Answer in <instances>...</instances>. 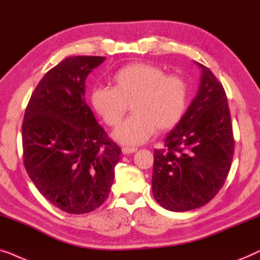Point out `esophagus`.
<instances>
[{
    "label": "esophagus",
    "instance_id": "obj_1",
    "mask_svg": "<svg viewBox=\"0 0 260 260\" xmlns=\"http://www.w3.org/2000/svg\"><path fill=\"white\" fill-rule=\"evenodd\" d=\"M135 151H137V148H134V147H122V149H121L122 154H125V155L132 154V153H134Z\"/></svg>",
    "mask_w": 260,
    "mask_h": 260
}]
</instances>
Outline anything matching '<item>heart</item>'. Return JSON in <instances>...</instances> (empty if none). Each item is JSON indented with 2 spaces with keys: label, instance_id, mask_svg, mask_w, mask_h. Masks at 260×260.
Masks as SVG:
<instances>
[{
  "label": "heart",
  "instance_id": "obj_1",
  "mask_svg": "<svg viewBox=\"0 0 260 260\" xmlns=\"http://www.w3.org/2000/svg\"><path fill=\"white\" fill-rule=\"evenodd\" d=\"M113 87L90 90L89 102L96 115L108 126H116L132 102L133 115L113 132L123 145L144 144L155 133L172 131L187 112L188 85L181 76L166 75L158 66L127 64L112 75Z\"/></svg>",
  "mask_w": 260,
  "mask_h": 260
}]
</instances>
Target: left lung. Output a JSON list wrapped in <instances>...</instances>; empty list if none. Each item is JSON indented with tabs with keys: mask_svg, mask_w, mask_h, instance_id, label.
Returning a JSON list of instances; mask_svg holds the SVG:
<instances>
[{
	"mask_svg": "<svg viewBox=\"0 0 260 260\" xmlns=\"http://www.w3.org/2000/svg\"><path fill=\"white\" fill-rule=\"evenodd\" d=\"M198 93L181 122L154 149L152 192L160 206L191 211L211 202L228 178L233 158L231 114L225 90L205 66Z\"/></svg>",
	"mask_w": 260,
	"mask_h": 260,
	"instance_id": "obj_1",
	"label": "left lung"
}]
</instances>
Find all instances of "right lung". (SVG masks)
<instances>
[{
    "label": "right lung",
    "instance_id": "1",
    "mask_svg": "<svg viewBox=\"0 0 260 260\" xmlns=\"http://www.w3.org/2000/svg\"><path fill=\"white\" fill-rule=\"evenodd\" d=\"M106 60L73 56L39 82L22 125L25 171L39 192L72 214L107 199L121 149L109 140L85 101L86 79Z\"/></svg>",
    "mask_w": 260,
    "mask_h": 260
}]
</instances>
